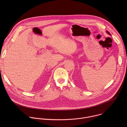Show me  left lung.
<instances>
[{"instance_id": "1", "label": "left lung", "mask_w": 127, "mask_h": 127, "mask_svg": "<svg viewBox=\"0 0 127 127\" xmlns=\"http://www.w3.org/2000/svg\"><path fill=\"white\" fill-rule=\"evenodd\" d=\"M106 32H107V33H108V34H110V35H111V33H110V32H108V31H106Z\"/></svg>"}]
</instances>
